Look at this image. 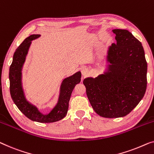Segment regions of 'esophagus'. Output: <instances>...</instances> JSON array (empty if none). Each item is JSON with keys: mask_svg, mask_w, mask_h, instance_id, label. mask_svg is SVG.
<instances>
[{"mask_svg": "<svg viewBox=\"0 0 154 154\" xmlns=\"http://www.w3.org/2000/svg\"><path fill=\"white\" fill-rule=\"evenodd\" d=\"M81 72H82V74L83 75H86L88 74V72H89V70L88 68L86 67H82V69H81Z\"/></svg>", "mask_w": 154, "mask_h": 154, "instance_id": "1", "label": "esophagus"}]
</instances>
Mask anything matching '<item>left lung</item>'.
I'll return each mask as SVG.
<instances>
[{"instance_id": "8db88e82", "label": "left lung", "mask_w": 154, "mask_h": 154, "mask_svg": "<svg viewBox=\"0 0 154 154\" xmlns=\"http://www.w3.org/2000/svg\"><path fill=\"white\" fill-rule=\"evenodd\" d=\"M112 32L117 42L109 48L108 72L83 81L94 110L106 118L129 114L143 98L147 84V63L141 42L127 30Z\"/></svg>"}]
</instances>
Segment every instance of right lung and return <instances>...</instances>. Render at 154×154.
I'll list each match as a JSON object with an SVG mask.
<instances>
[{"mask_svg": "<svg viewBox=\"0 0 154 154\" xmlns=\"http://www.w3.org/2000/svg\"><path fill=\"white\" fill-rule=\"evenodd\" d=\"M40 36L32 35L27 37L17 48L10 67V90L11 97L17 108L23 114L32 121L40 123H51L59 121L65 117L68 111L69 102L75 85L81 82V73L79 72L66 78L62 82L60 94L57 104L48 115H43L36 107L26 101L21 85V69L25 62L31 41Z\"/></svg>", "mask_w": 154, "mask_h": 154, "instance_id": "add662e5", "label": "right lung"}]
</instances>
